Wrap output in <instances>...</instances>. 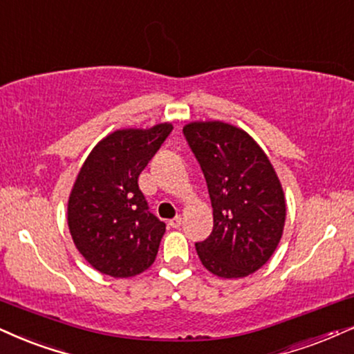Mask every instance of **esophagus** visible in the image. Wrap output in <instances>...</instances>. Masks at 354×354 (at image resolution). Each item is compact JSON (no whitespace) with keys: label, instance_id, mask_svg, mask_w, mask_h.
I'll use <instances>...</instances> for the list:
<instances>
[{"label":"esophagus","instance_id":"1","mask_svg":"<svg viewBox=\"0 0 354 354\" xmlns=\"http://www.w3.org/2000/svg\"><path fill=\"white\" fill-rule=\"evenodd\" d=\"M180 225H182L180 216H176V218H172V220H169V226H172V228H178Z\"/></svg>","mask_w":354,"mask_h":354}]
</instances>
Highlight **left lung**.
I'll return each mask as SVG.
<instances>
[{"mask_svg":"<svg viewBox=\"0 0 354 354\" xmlns=\"http://www.w3.org/2000/svg\"><path fill=\"white\" fill-rule=\"evenodd\" d=\"M184 136L207 180L213 230L197 243L202 264L223 279L246 277L281 241L286 198L272 164L246 131L221 121L185 124Z\"/></svg>","mask_w":354,"mask_h":354,"instance_id":"obj_1","label":"left lung"}]
</instances>
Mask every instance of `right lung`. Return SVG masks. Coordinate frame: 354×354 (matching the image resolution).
<instances>
[{
  "label": "right lung",
  "mask_w": 354,
  "mask_h": 354,
  "mask_svg": "<svg viewBox=\"0 0 354 354\" xmlns=\"http://www.w3.org/2000/svg\"><path fill=\"white\" fill-rule=\"evenodd\" d=\"M172 124L118 129L102 139L78 172L67 220L77 250L111 277H133L154 263L165 223L152 215L138 178Z\"/></svg>",
  "instance_id": "right-lung-1"
}]
</instances>
